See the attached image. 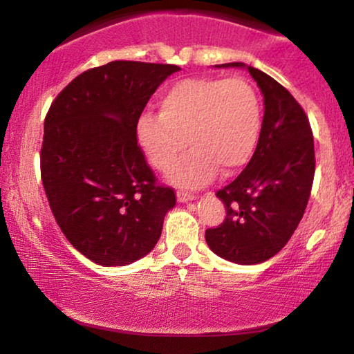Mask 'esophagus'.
<instances>
[{"label": "esophagus", "mask_w": 354, "mask_h": 354, "mask_svg": "<svg viewBox=\"0 0 354 354\" xmlns=\"http://www.w3.org/2000/svg\"><path fill=\"white\" fill-rule=\"evenodd\" d=\"M177 200L180 203H187V201L195 200V195H193V193H190V192L180 190V192H177Z\"/></svg>", "instance_id": "esophagus-1"}]
</instances>
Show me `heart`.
Segmentation results:
<instances>
[{"label":"heart","mask_w":354,"mask_h":354,"mask_svg":"<svg viewBox=\"0 0 354 354\" xmlns=\"http://www.w3.org/2000/svg\"><path fill=\"white\" fill-rule=\"evenodd\" d=\"M263 125L261 101L243 77L178 80L161 96V113H145L137 137L156 169L170 171L186 142L192 149L169 174L174 183L200 187L243 167L253 156Z\"/></svg>","instance_id":"obj_1"}]
</instances>
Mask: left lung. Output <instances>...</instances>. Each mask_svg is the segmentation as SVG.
<instances>
[{
    "instance_id": "8db88e82",
    "label": "left lung",
    "mask_w": 354,
    "mask_h": 354,
    "mask_svg": "<svg viewBox=\"0 0 354 354\" xmlns=\"http://www.w3.org/2000/svg\"><path fill=\"white\" fill-rule=\"evenodd\" d=\"M264 95V118L253 158L239 177L216 193L225 219L206 230L217 256L236 264H259L292 239L311 195L316 159L308 115L292 93L259 69L243 62Z\"/></svg>"
}]
</instances>
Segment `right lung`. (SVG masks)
<instances>
[{
    "label": "right lung",
    "instance_id": "add662e5",
    "mask_svg": "<svg viewBox=\"0 0 354 354\" xmlns=\"http://www.w3.org/2000/svg\"><path fill=\"white\" fill-rule=\"evenodd\" d=\"M180 67L113 61L77 75L53 101L40 153L55 219L77 251L100 266H127L158 243L176 206L137 142L159 85Z\"/></svg>",
    "mask_w": 354,
    "mask_h": 354
}]
</instances>
